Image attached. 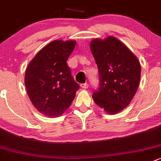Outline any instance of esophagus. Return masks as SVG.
Here are the masks:
<instances>
[{
    "label": "esophagus",
    "instance_id": "34e87169",
    "mask_svg": "<svg viewBox=\"0 0 161 161\" xmlns=\"http://www.w3.org/2000/svg\"><path fill=\"white\" fill-rule=\"evenodd\" d=\"M88 85L87 83H85V84H82V85H80V88H83V89H86V88H88Z\"/></svg>",
    "mask_w": 161,
    "mask_h": 161
}]
</instances>
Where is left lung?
<instances>
[{"label": "left lung", "mask_w": 161, "mask_h": 161, "mask_svg": "<svg viewBox=\"0 0 161 161\" xmlns=\"http://www.w3.org/2000/svg\"><path fill=\"white\" fill-rule=\"evenodd\" d=\"M90 47L99 79L93 100L108 114H116L130 104L138 88L140 62L125 44L113 36L93 39Z\"/></svg>", "instance_id": "left-lung-1"}]
</instances>
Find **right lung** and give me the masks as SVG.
Masks as SVG:
<instances>
[{
    "label": "right lung",
    "instance_id": "obj_1",
    "mask_svg": "<svg viewBox=\"0 0 161 161\" xmlns=\"http://www.w3.org/2000/svg\"><path fill=\"white\" fill-rule=\"evenodd\" d=\"M76 41L54 40L44 47L27 65L25 86L32 104L47 117L59 116L70 107L80 86L67 60Z\"/></svg>",
    "mask_w": 161,
    "mask_h": 161
}]
</instances>
